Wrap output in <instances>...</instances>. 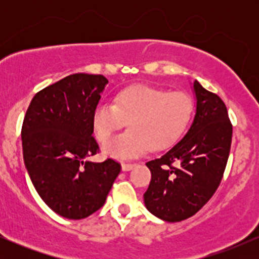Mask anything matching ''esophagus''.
Masks as SVG:
<instances>
[{"mask_svg":"<svg viewBox=\"0 0 259 259\" xmlns=\"http://www.w3.org/2000/svg\"><path fill=\"white\" fill-rule=\"evenodd\" d=\"M134 167H135V164H133V163H123V164H121V169H123L124 171L132 170Z\"/></svg>","mask_w":259,"mask_h":259,"instance_id":"34e87169","label":"esophagus"}]
</instances>
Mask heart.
Returning <instances> with one entry per match:
<instances>
[{"label": "heart", "mask_w": 259, "mask_h": 259, "mask_svg": "<svg viewBox=\"0 0 259 259\" xmlns=\"http://www.w3.org/2000/svg\"><path fill=\"white\" fill-rule=\"evenodd\" d=\"M194 112V99L185 91L132 85L118 92L115 103H100L92 124L96 138L105 142L129 121L131 129L107 141L103 151L115 158H134L148 148L162 150L174 144L185 133Z\"/></svg>", "instance_id": "obj_1"}]
</instances>
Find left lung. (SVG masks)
<instances>
[{
	"instance_id": "1",
	"label": "left lung",
	"mask_w": 259,
	"mask_h": 259,
	"mask_svg": "<svg viewBox=\"0 0 259 259\" xmlns=\"http://www.w3.org/2000/svg\"><path fill=\"white\" fill-rule=\"evenodd\" d=\"M194 89L197 107L189 132L163 156L146 163L151 181L145 204L152 214L171 223L196 214L212 198L231 147L233 124L225 103L198 81Z\"/></svg>"
}]
</instances>
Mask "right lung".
Here are the masks:
<instances>
[{
	"mask_svg": "<svg viewBox=\"0 0 259 259\" xmlns=\"http://www.w3.org/2000/svg\"><path fill=\"white\" fill-rule=\"evenodd\" d=\"M108 80L101 74L76 73L38 91L22 126L23 157L32 185L59 215L82 219L105 204L121 165L100 163L92 136V117Z\"/></svg>",
	"mask_w": 259,
	"mask_h": 259,
	"instance_id": "obj_1",
	"label": "right lung"
}]
</instances>
